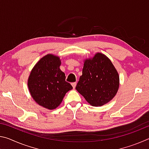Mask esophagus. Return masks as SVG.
<instances>
[{"instance_id":"esophagus-1","label":"esophagus","mask_w":149,"mask_h":149,"mask_svg":"<svg viewBox=\"0 0 149 149\" xmlns=\"http://www.w3.org/2000/svg\"><path fill=\"white\" fill-rule=\"evenodd\" d=\"M76 85H77V84H76V82H74V83H72V87H73V88H74V89H75V87H76Z\"/></svg>"}]
</instances>
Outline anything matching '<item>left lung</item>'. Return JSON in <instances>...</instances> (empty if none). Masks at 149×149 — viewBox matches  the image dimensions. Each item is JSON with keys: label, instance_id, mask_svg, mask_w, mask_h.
Segmentation results:
<instances>
[{"label": "left lung", "instance_id": "8db88e82", "mask_svg": "<svg viewBox=\"0 0 149 149\" xmlns=\"http://www.w3.org/2000/svg\"><path fill=\"white\" fill-rule=\"evenodd\" d=\"M120 76L112 62L104 54L97 52L84 60L82 75L75 87L93 107H101L114 98L119 89Z\"/></svg>", "mask_w": 149, "mask_h": 149}]
</instances>
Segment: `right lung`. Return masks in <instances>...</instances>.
<instances>
[{
  "mask_svg": "<svg viewBox=\"0 0 149 149\" xmlns=\"http://www.w3.org/2000/svg\"><path fill=\"white\" fill-rule=\"evenodd\" d=\"M59 56L48 54L33 68L27 80L30 95L37 104L53 110L61 104L64 96L73 87L65 81V74L60 68Z\"/></svg>",
  "mask_w": 149,
  "mask_h": 149,
  "instance_id": "right-lung-1",
  "label": "right lung"
}]
</instances>
